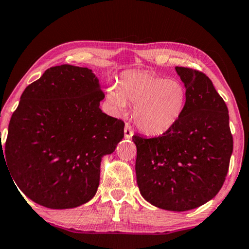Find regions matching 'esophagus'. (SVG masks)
Masks as SVG:
<instances>
[{"mask_svg": "<svg viewBox=\"0 0 249 249\" xmlns=\"http://www.w3.org/2000/svg\"><path fill=\"white\" fill-rule=\"evenodd\" d=\"M134 134V131L132 128V126L129 125L128 123L125 124V127H124V135H125V139H131V137L133 136Z\"/></svg>", "mask_w": 249, "mask_h": 249, "instance_id": "1", "label": "esophagus"}]
</instances>
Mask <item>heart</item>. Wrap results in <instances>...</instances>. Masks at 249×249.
I'll list each match as a JSON object with an SVG mask.
<instances>
[{"mask_svg":"<svg viewBox=\"0 0 249 249\" xmlns=\"http://www.w3.org/2000/svg\"><path fill=\"white\" fill-rule=\"evenodd\" d=\"M107 98L122 110L126 103L134 105L133 118L142 132L159 136L174 127L183 115L187 92L183 83L149 72L123 75L120 88L108 90Z\"/></svg>","mask_w":249,"mask_h":249,"instance_id":"1","label":"heart"}]
</instances>
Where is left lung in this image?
<instances>
[{
    "label": "left lung",
    "instance_id": "1",
    "mask_svg": "<svg viewBox=\"0 0 249 249\" xmlns=\"http://www.w3.org/2000/svg\"><path fill=\"white\" fill-rule=\"evenodd\" d=\"M186 88L183 115L160 136L134 135L137 185L154 206L185 212L217 195L226 178L232 153L230 115L210 77L176 66Z\"/></svg>",
    "mask_w": 249,
    "mask_h": 249
}]
</instances>
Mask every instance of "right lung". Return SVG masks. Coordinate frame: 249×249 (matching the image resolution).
Here are the masks:
<instances>
[{
	"mask_svg": "<svg viewBox=\"0 0 249 249\" xmlns=\"http://www.w3.org/2000/svg\"><path fill=\"white\" fill-rule=\"evenodd\" d=\"M104 97L92 71L70 64L47 69L24 89L0 156L33 202L64 210L95 195L102 157L124 137V122L100 108Z\"/></svg>",
	"mask_w": 249,
	"mask_h": 249,
	"instance_id": "obj_1",
	"label": "right lung"
}]
</instances>
